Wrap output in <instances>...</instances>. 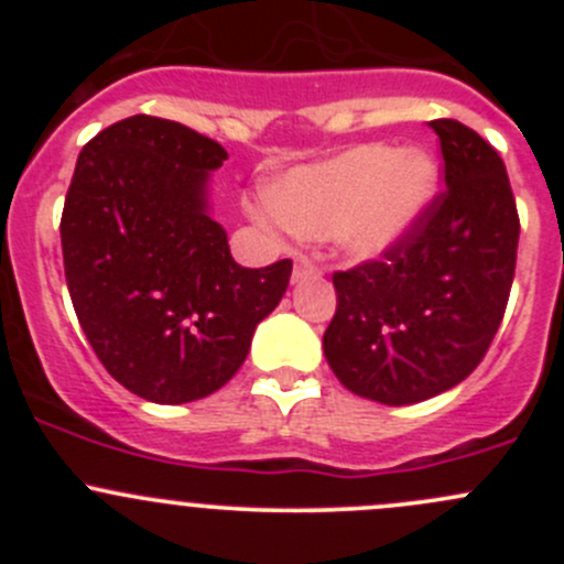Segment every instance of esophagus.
Wrapping results in <instances>:
<instances>
[{"label": "esophagus", "instance_id": "34e87169", "mask_svg": "<svg viewBox=\"0 0 564 564\" xmlns=\"http://www.w3.org/2000/svg\"><path fill=\"white\" fill-rule=\"evenodd\" d=\"M316 275H322V267H318L316 261L305 259V256H300V259L294 261V272H292L294 283L305 281V278H316Z\"/></svg>", "mask_w": 564, "mask_h": 564}]
</instances>
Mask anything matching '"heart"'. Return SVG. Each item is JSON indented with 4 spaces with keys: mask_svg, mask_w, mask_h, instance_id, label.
I'll return each instance as SVG.
<instances>
[{
    "mask_svg": "<svg viewBox=\"0 0 564 564\" xmlns=\"http://www.w3.org/2000/svg\"><path fill=\"white\" fill-rule=\"evenodd\" d=\"M440 185L436 161L423 150L362 144L322 163L289 169L270 185L256 220L305 237H333L357 259L390 253L417 229Z\"/></svg>",
    "mask_w": 564,
    "mask_h": 564,
    "instance_id": "b5f03b06",
    "label": "heart"
}]
</instances>
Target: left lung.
<instances>
[{
    "label": "left lung",
    "mask_w": 564,
    "mask_h": 564,
    "mask_svg": "<svg viewBox=\"0 0 564 564\" xmlns=\"http://www.w3.org/2000/svg\"><path fill=\"white\" fill-rule=\"evenodd\" d=\"M429 128L447 187L395 250L335 272L322 340L340 384L388 406L440 395L480 366L516 275L521 226L502 158L456 119Z\"/></svg>",
    "instance_id": "1"
}]
</instances>
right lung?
Masks as SVG:
<instances>
[{"label": "right lung", "mask_w": 564, "mask_h": 564, "mask_svg": "<svg viewBox=\"0 0 564 564\" xmlns=\"http://www.w3.org/2000/svg\"><path fill=\"white\" fill-rule=\"evenodd\" d=\"M226 158L185 124L135 113L87 141L67 187L59 235L78 324L147 401L224 388L289 286L292 259L240 267L209 218L207 180Z\"/></svg>", "instance_id": "1"}]
</instances>
